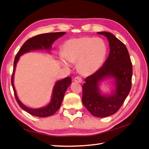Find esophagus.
Instances as JSON below:
<instances>
[{
    "instance_id": "34e87169",
    "label": "esophagus",
    "mask_w": 149,
    "mask_h": 149,
    "mask_svg": "<svg viewBox=\"0 0 149 149\" xmlns=\"http://www.w3.org/2000/svg\"><path fill=\"white\" fill-rule=\"evenodd\" d=\"M74 81L75 82H76V83H81L83 79H82L81 78L79 77V76H76V77L74 78Z\"/></svg>"
}]
</instances>
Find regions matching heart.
<instances>
[{
  "label": "heart",
  "mask_w": 149,
  "mask_h": 149,
  "mask_svg": "<svg viewBox=\"0 0 149 149\" xmlns=\"http://www.w3.org/2000/svg\"><path fill=\"white\" fill-rule=\"evenodd\" d=\"M107 53L106 42L101 38L84 37L71 39L63 45L60 60L66 67L70 63H76V66L81 73L92 74L96 71L104 61Z\"/></svg>",
  "instance_id": "heart-1"
}]
</instances>
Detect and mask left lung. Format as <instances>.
Instances as JSON below:
<instances>
[{
  "mask_svg": "<svg viewBox=\"0 0 149 149\" xmlns=\"http://www.w3.org/2000/svg\"><path fill=\"white\" fill-rule=\"evenodd\" d=\"M97 33L107 38L110 53L103 66L85 79L82 102L92 115L105 118L118 112L127 97L132 86V65L127 49L123 42L109 32ZM108 77L115 79L116 90L111 95H102L98 90V83Z\"/></svg>",
  "mask_w": 149,
  "mask_h": 149,
  "instance_id": "left-lung-1",
  "label": "left lung"
}]
</instances>
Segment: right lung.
I'll return each mask as SVG.
<instances>
[{"label": "right lung", "mask_w": 149, "mask_h": 149, "mask_svg": "<svg viewBox=\"0 0 149 149\" xmlns=\"http://www.w3.org/2000/svg\"><path fill=\"white\" fill-rule=\"evenodd\" d=\"M65 33H66L63 31V32L43 33L35 36V37L26 40L15 56L14 63H13V70L11 79L12 86L13 92H14L15 97L17 103L19 104V106L22 109L31 115L40 117V118H45V117L50 116L55 114L60 107L62 101L63 100L65 93L67 88L71 83V77H67L61 80L58 81L55 83V85L54 86L53 88L52 101L48 106L40 108V109H31V108L24 105L17 96L14 85H13V75H14L17 63L19 61L20 56L26 52L31 50H35V49H45L47 50H49L53 42Z\"/></svg>", "instance_id": "add662e5"}]
</instances>
